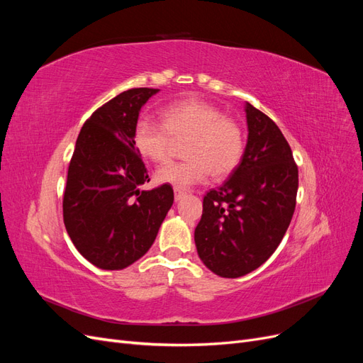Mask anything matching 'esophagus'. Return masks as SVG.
Instances as JSON below:
<instances>
[{
  "label": "esophagus",
  "mask_w": 363,
  "mask_h": 363,
  "mask_svg": "<svg viewBox=\"0 0 363 363\" xmlns=\"http://www.w3.org/2000/svg\"><path fill=\"white\" fill-rule=\"evenodd\" d=\"M184 196V192L183 191H180V189H174V199H175V201H180L182 199Z\"/></svg>",
  "instance_id": "1"
}]
</instances>
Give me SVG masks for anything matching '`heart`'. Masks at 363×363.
Returning <instances> with one entry per match:
<instances>
[{
	"mask_svg": "<svg viewBox=\"0 0 363 363\" xmlns=\"http://www.w3.org/2000/svg\"><path fill=\"white\" fill-rule=\"evenodd\" d=\"M163 124L140 118L133 131L139 155L151 162L169 157L174 139H189L182 163H164L155 179L175 189H189L213 177L232 174L244 155V135L235 121L225 118L218 107L200 100H183L164 107Z\"/></svg>",
	"mask_w": 363,
	"mask_h": 363,
	"instance_id": "1",
	"label": "heart"
}]
</instances>
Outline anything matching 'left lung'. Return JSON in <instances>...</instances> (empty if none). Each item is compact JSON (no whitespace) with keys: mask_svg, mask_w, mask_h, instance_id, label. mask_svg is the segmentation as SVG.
I'll return each mask as SVG.
<instances>
[{"mask_svg":"<svg viewBox=\"0 0 363 363\" xmlns=\"http://www.w3.org/2000/svg\"><path fill=\"white\" fill-rule=\"evenodd\" d=\"M247 145L236 169L203 200L194 239L204 265L238 279L265 263L295 211L298 168L288 140L265 113L245 103Z\"/></svg>","mask_w":363,"mask_h":363,"instance_id":"8db88e82","label":"left lung"}]
</instances>
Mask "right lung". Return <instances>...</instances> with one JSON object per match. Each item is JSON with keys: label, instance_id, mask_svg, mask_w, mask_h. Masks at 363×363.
I'll use <instances>...</instances> for the list:
<instances>
[{"label": "right lung", "instance_id": "add662e5", "mask_svg": "<svg viewBox=\"0 0 363 363\" xmlns=\"http://www.w3.org/2000/svg\"><path fill=\"white\" fill-rule=\"evenodd\" d=\"M157 92L138 87L116 95L86 121L75 142L63 221L75 248L100 269H124L144 256L174 203L168 184L140 191L150 179L133 131Z\"/></svg>", "mask_w": 363, "mask_h": 363}]
</instances>
